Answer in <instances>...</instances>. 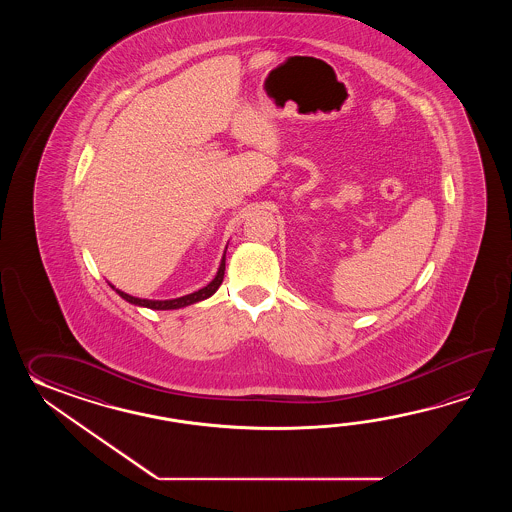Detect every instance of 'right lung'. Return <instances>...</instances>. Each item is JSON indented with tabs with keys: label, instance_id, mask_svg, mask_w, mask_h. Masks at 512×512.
I'll return each instance as SVG.
<instances>
[{
	"label": "right lung",
	"instance_id": "add662e5",
	"mask_svg": "<svg viewBox=\"0 0 512 512\" xmlns=\"http://www.w3.org/2000/svg\"><path fill=\"white\" fill-rule=\"evenodd\" d=\"M223 276H225V256H223V260L219 263L218 274H216V278H214L212 282L205 285L203 289L196 291V293L185 294V296H179V298H174V300H146V298H135V296L126 294L124 291H120V289H115L111 283H109V285L115 289V293L119 294L120 298H124V300L130 302V304L141 305V307H148V309H157V311H168V309H181V307H186V305L197 304V302H201V300H207V298H210L212 294L218 291L219 285L223 282Z\"/></svg>",
	"mask_w": 512,
	"mask_h": 512
}]
</instances>
